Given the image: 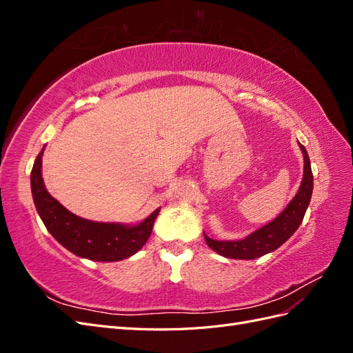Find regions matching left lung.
<instances>
[{"mask_svg": "<svg viewBox=\"0 0 353 353\" xmlns=\"http://www.w3.org/2000/svg\"><path fill=\"white\" fill-rule=\"evenodd\" d=\"M299 147H301L303 154V179L301 187L297 190V194L288 203L287 208L270 223L253 231L248 237L241 240H212L203 232L206 244L213 252L231 259H256L279 249L283 243H285L293 236L294 231L303 221L305 212L309 206V201H311L314 190L311 160H309L306 148L301 143H299Z\"/></svg>", "mask_w": 353, "mask_h": 353, "instance_id": "left-lung-1", "label": "left lung"}]
</instances>
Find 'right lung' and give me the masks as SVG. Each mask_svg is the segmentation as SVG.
Returning <instances> with one entry per match:
<instances>
[{"instance_id": "right-lung-1", "label": "right lung", "mask_w": 353, "mask_h": 353, "mask_svg": "<svg viewBox=\"0 0 353 353\" xmlns=\"http://www.w3.org/2000/svg\"><path fill=\"white\" fill-rule=\"evenodd\" d=\"M42 154L37 156L30 172L32 197L48 232L73 254L95 262H117L130 258L148 240L160 208L137 225L95 222L77 216L50 196L42 179Z\"/></svg>"}]
</instances>
